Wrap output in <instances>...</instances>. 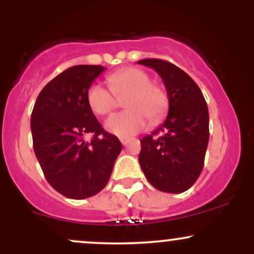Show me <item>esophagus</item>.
Segmentation results:
<instances>
[{
  "label": "esophagus",
  "instance_id": "34e87169",
  "mask_svg": "<svg viewBox=\"0 0 254 254\" xmlns=\"http://www.w3.org/2000/svg\"><path fill=\"white\" fill-rule=\"evenodd\" d=\"M121 142H122V144H123V145H127V143H129V138H124V137H122Z\"/></svg>",
  "mask_w": 254,
  "mask_h": 254
}]
</instances>
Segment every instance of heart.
<instances>
[{
    "label": "heart",
    "mask_w": 254,
    "mask_h": 254,
    "mask_svg": "<svg viewBox=\"0 0 254 254\" xmlns=\"http://www.w3.org/2000/svg\"><path fill=\"white\" fill-rule=\"evenodd\" d=\"M110 89L101 83L90 84L87 90V104L93 113L106 116L117 105V97H124L123 112L112 115L105 122L109 132L118 137H131L145 129L148 120L156 123L168 107L166 90L150 81L147 71L135 66L121 69L107 77Z\"/></svg>",
    "instance_id": "heart-1"
}]
</instances>
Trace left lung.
<instances>
[{"label": "left lung", "mask_w": 254, "mask_h": 254, "mask_svg": "<svg viewBox=\"0 0 254 254\" xmlns=\"http://www.w3.org/2000/svg\"><path fill=\"white\" fill-rule=\"evenodd\" d=\"M164 81L168 115L151 135L141 139L138 161L154 188L167 193L189 190L203 170L209 142V111L199 87L185 71L167 61L147 58Z\"/></svg>", "instance_id": "1"}]
</instances>
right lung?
<instances>
[{
    "mask_svg": "<svg viewBox=\"0 0 254 254\" xmlns=\"http://www.w3.org/2000/svg\"><path fill=\"white\" fill-rule=\"evenodd\" d=\"M105 70L75 65L46 84L31 116L33 148L48 183L71 199H84L106 186L122 150L121 141L101 127L87 104V90ZM93 135L86 142L83 137Z\"/></svg>",
    "mask_w": 254,
    "mask_h": 254,
    "instance_id": "obj_1",
    "label": "right lung"
}]
</instances>
